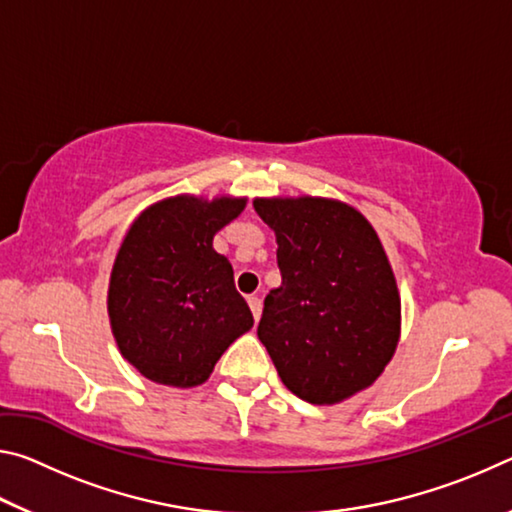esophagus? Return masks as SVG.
I'll list each match as a JSON object with an SVG mask.
<instances>
[{
	"instance_id": "esophagus-1",
	"label": "esophagus",
	"mask_w": 512,
	"mask_h": 512,
	"mask_svg": "<svg viewBox=\"0 0 512 512\" xmlns=\"http://www.w3.org/2000/svg\"><path fill=\"white\" fill-rule=\"evenodd\" d=\"M248 307H250V311H253L255 320L262 318V298H257V296H250V298H248Z\"/></svg>"
}]
</instances>
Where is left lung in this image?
Masks as SVG:
<instances>
[{
  "label": "left lung",
  "mask_w": 512,
  "mask_h": 512,
  "mask_svg": "<svg viewBox=\"0 0 512 512\" xmlns=\"http://www.w3.org/2000/svg\"><path fill=\"white\" fill-rule=\"evenodd\" d=\"M275 232L282 284L268 293L257 336L282 384L329 406L366 391L402 332L393 266L370 221L323 196L255 198Z\"/></svg>",
  "instance_id": "1"
}]
</instances>
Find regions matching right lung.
<instances>
[{
    "instance_id": "obj_1",
    "label": "right lung",
    "mask_w": 512,
    "mask_h": 512,
    "mask_svg": "<svg viewBox=\"0 0 512 512\" xmlns=\"http://www.w3.org/2000/svg\"><path fill=\"white\" fill-rule=\"evenodd\" d=\"M246 196L178 194L146 207L117 250L108 318L117 348L146 379L194 388L253 327L232 264L212 246Z\"/></svg>"
}]
</instances>
